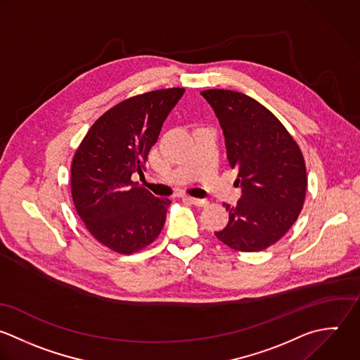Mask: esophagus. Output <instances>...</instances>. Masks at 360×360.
Listing matches in <instances>:
<instances>
[{"instance_id":"obj_1","label":"esophagus","mask_w":360,"mask_h":360,"mask_svg":"<svg viewBox=\"0 0 360 360\" xmlns=\"http://www.w3.org/2000/svg\"><path fill=\"white\" fill-rule=\"evenodd\" d=\"M188 200L195 205V206H200V207H205L209 205V202L206 199H196V198H188Z\"/></svg>"}]
</instances>
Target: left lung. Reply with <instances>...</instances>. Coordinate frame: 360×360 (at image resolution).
Masks as SVG:
<instances>
[{"label":"left lung","mask_w":360,"mask_h":360,"mask_svg":"<svg viewBox=\"0 0 360 360\" xmlns=\"http://www.w3.org/2000/svg\"><path fill=\"white\" fill-rule=\"evenodd\" d=\"M224 133L227 158L238 171L243 196L229 210V223L216 237L241 252H258L278 243L297 220L307 191L303 153L264 105L230 89L200 92Z\"/></svg>","instance_id":"obj_1"}]
</instances>
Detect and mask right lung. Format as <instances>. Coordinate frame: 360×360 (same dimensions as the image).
<instances>
[{"mask_svg":"<svg viewBox=\"0 0 360 360\" xmlns=\"http://www.w3.org/2000/svg\"><path fill=\"white\" fill-rule=\"evenodd\" d=\"M185 88L127 98L91 126L71 162V196L91 236L109 250L130 255L161 233L169 199L155 198L131 179L143 175L162 123Z\"/></svg>","mask_w":360,"mask_h":360,"instance_id":"obj_1","label":"right lung"}]
</instances>
